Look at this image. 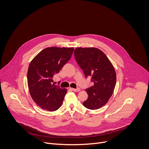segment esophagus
<instances>
[{"label":"esophagus","instance_id":"34e87169","mask_svg":"<svg viewBox=\"0 0 149 149\" xmlns=\"http://www.w3.org/2000/svg\"><path fill=\"white\" fill-rule=\"evenodd\" d=\"M71 89L73 91H74V92H78V91H80V88H71Z\"/></svg>","mask_w":149,"mask_h":149}]
</instances>
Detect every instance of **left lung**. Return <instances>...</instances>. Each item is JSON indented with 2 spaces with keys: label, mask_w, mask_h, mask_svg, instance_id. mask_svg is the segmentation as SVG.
<instances>
[{
  "label": "left lung",
  "mask_w": 149,
  "mask_h": 149,
  "mask_svg": "<svg viewBox=\"0 0 149 149\" xmlns=\"http://www.w3.org/2000/svg\"><path fill=\"white\" fill-rule=\"evenodd\" d=\"M75 58L86 78L91 77L94 85L86 90L88 99L85 107L97 110L104 105L111 97L116 84L114 68L105 54L95 48H77Z\"/></svg>",
  "instance_id": "1"
}]
</instances>
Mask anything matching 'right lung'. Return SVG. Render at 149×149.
<instances>
[{
  "instance_id": "obj_1",
  "label": "right lung",
  "mask_w": 149,
  "mask_h": 149,
  "mask_svg": "<svg viewBox=\"0 0 149 149\" xmlns=\"http://www.w3.org/2000/svg\"><path fill=\"white\" fill-rule=\"evenodd\" d=\"M73 51L74 48L49 47L31 62L27 74L28 88L41 109L54 111L61 106L67 90L55 86L53 77L71 59Z\"/></svg>"
}]
</instances>
